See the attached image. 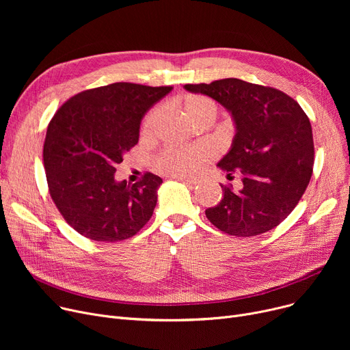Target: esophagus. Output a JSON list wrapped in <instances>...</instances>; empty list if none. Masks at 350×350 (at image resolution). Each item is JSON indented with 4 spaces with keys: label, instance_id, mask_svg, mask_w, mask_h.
<instances>
[{
    "label": "esophagus",
    "instance_id": "1",
    "mask_svg": "<svg viewBox=\"0 0 350 350\" xmlns=\"http://www.w3.org/2000/svg\"><path fill=\"white\" fill-rule=\"evenodd\" d=\"M173 178H176L178 181H183V183H186V185H190V186H196V185H198V183H200L198 178L187 177V176H173Z\"/></svg>",
    "mask_w": 350,
    "mask_h": 350
}]
</instances>
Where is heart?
I'll use <instances>...</instances> for the list:
<instances>
[{
  "label": "heart",
  "instance_id": "heart-1",
  "mask_svg": "<svg viewBox=\"0 0 350 350\" xmlns=\"http://www.w3.org/2000/svg\"><path fill=\"white\" fill-rule=\"evenodd\" d=\"M186 113L193 122H197L203 118L211 116L215 118L217 106L215 103L206 96L194 95L190 96L185 103ZM160 115V107L153 109L147 115L143 123V133H150L152 129ZM213 156V150L208 146H194V147H173L163 152L156 159V167L172 176H181L197 170L201 164Z\"/></svg>",
  "mask_w": 350,
  "mask_h": 350
}]
</instances>
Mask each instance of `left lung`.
Masks as SVG:
<instances>
[{
	"instance_id": "left-lung-1",
	"label": "left lung",
	"mask_w": 350,
	"mask_h": 350,
	"mask_svg": "<svg viewBox=\"0 0 350 350\" xmlns=\"http://www.w3.org/2000/svg\"><path fill=\"white\" fill-rule=\"evenodd\" d=\"M226 107L235 126L230 150L218 167L241 177V187H223L224 197L206 210L210 223L235 237L264 234L281 224L305 193L314 165L308 116L284 92L227 78L185 85Z\"/></svg>"
}]
</instances>
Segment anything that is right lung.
<instances>
[{
    "label": "right lung",
    "instance_id": "right-lung-1",
    "mask_svg": "<svg viewBox=\"0 0 350 350\" xmlns=\"http://www.w3.org/2000/svg\"><path fill=\"white\" fill-rule=\"evenodd\" d=\"M172 89L118 82L83 90L49 122L44 143L49 194L66 223L89 240H127L152 218L163 180L146 173L131 185L115 178V167L137 144L147 110Z\"/></svg>",
    "mask_w": 350,
    "mask_h": 350
}]
</instances>
